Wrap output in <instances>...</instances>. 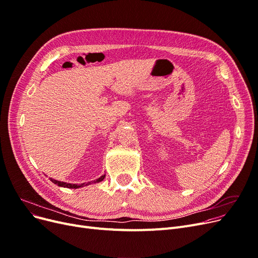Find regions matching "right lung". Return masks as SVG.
<instances>
[{"mask_svg":"<svg viewBox=\"0 0 258 258\" xmlns=\"http://www.w3.org/2000/svg\"><path fill=\"white\" fill-rule=\"evenodd\" d=\"M105 178V175H102L101 177H99L98 179H96V180H93V181H89V182H83V183H80V184H77V183H69V182H63V181H58V180H54V179L52 178H49L50 181H52L54 184H57L59 186H62V187H67V188H79V187H83L85 185H89L92 183H98V182H101L103 179Z\"/></svg>","mask_w":258,"mask_h":258,"instance_id":"add662e5","label":"right lung"}]
</instances>
